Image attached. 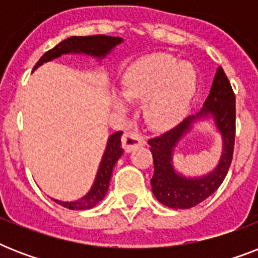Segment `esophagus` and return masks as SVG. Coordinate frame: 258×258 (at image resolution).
<instances>
[{"label": "esophagus", "instance_id": "1", "mask_svg": "<svg viewBox=\"0 0 258 258\" xmlns=\"http://www.w3.org/2000/svg\"><path fill=\"white\" fill-rule=\"evenodd\" d=\"M121 143H123V149L125 150V153L133 151L138 146H143L146 143L145 138L142 137L141 134L138 133H125L121 138Z\"/></svg>", "mask_w": 258, "mask_h": 258}]
</instances>
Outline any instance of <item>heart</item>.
I'll return each instance as SVG.
<instances>
[{
  "label": "heart",
  "instance_id": "obj_1",
  "mask_svg": "<svg viewBox=\"0 0 258 258\" xmlns=\"http://www.w3.org/2000/svg\"><path fill=\"white\" fill-rule=\"evenodd\" d=\"M196 67L166 53L139 58L123 76V95L113 96L115 108L127 112L130 100H145V116L154 128L178 124L188 111L197 88Z\"/></svg>",
  "mask_w": 258,
  "mask_h": 258
}]
</instances>
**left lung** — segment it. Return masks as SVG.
<instances>
[{
    "label": "left lung",
    "instance_id": "1",
    "mask_svg": "<svg viewBox=\"0 0 258 258\" xmlns=\"http://www.w3.org/2000/svg\"><path fill=\"white\" fill-rule=\"evenodd\" d=\"M212 118L223 139V154L219 165L201 177H184L172 163L173 150L194 124ZM236 138V97L226 75L218 68L210 93L200 112L186 117L182 123L161 137L150 139L154 159L151 187L155 198L171 209H190L210 197L224 182L233 158Z\"/></svg>",
    "mask_w": 258,
    "mask_h": 258
}]
</instances>
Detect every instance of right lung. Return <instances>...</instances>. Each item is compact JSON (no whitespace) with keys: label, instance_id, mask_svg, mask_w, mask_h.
I'll return each mask as SVG.
<instances>
[{"label":"right lung","instance_id":"add662e5","mask_svg":"<svg viewBox=\"0 0 258 258\" xmlns=\"http://www.w3.org/2000/svg\"><path fill=\"white\" fill-rule=\"evenodd\" d=\"M123 42L121 37H112V36H104V34H96V36H72L67 38L64 41L52 48L50 50L42 54L41 58L38 60L37 64L34 66L33 71L37 70L38 67L42 66L44 62L52 61L54 58L61 57L62 54L68 53H83L96 57L97 60L104 58L111 50L116 45ZM121 131L113 133L109 135L107 146H105L104 154L101 158L99 170H97L96 178L93 180V184L91 190L86 196L82 197L78 201H71V202H64V201L52 200L56 204L61 205L64 208L71 209V210H88L96 206L103 198L105 197V192L108 190L109 179L112 175V170L116 165L117 159L121 157L123 149H121Z\"/></svg>","mask_w":258,"mask_h":258}]
</instances>
